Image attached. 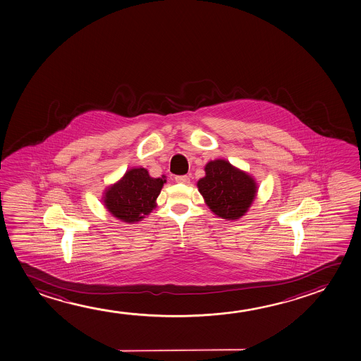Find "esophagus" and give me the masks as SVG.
<instances>
[{
  "label": "esophagus",
  "mask_w": 361,
  "mask_h": 361,
  "mask_svg": "<svg viewBox=\"0 0 361 361\" xmlns=\"http://www.w3.org/2000/svg\"><path fill=\"white\" fill-rule=\"evenodd\" d=\"M175 180H176V183H190V178H188V175H181V176H176V178H175Z\"/></svg>",
  "instance_id": "esophagus-1"
}]
</instances>
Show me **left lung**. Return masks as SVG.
Listing matches in <instances>:
<instances>
[{"instance_id":"1","label":"left lung","mask_w":361,"mask_h":361,"mask_svg":"<svg viewBox=\"0 0 361 361\" xmlns=\"http://www.w3.org/2000/svg\"><path fill=\"white\" fill-rule=\"evenodd\" d=\"M204 173L197 181V188L214 214L224 220L237 221L248 212L258 192L253 176L225 159L207 162Z\"/></svg>"}]
</instances>
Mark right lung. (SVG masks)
Wrapping results in <instances>:
<instances>
[{"label":"right lung","instance_id":"obj_1","mask_svg":"<svg viewBox=\"0 0 361 361\" xmlns=\"http://www.w3.org/2000/svg\"><path fill=\"white\" fill-rule=\"evenodd\" d=\"M165 176L152 178L145 167H133L124 176L105 188L103 204L115 219L126 224H136L157 207Z\"/></svg>","mask_w":361,"mask_h":361}]
</instances>
